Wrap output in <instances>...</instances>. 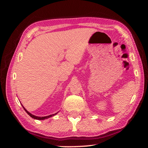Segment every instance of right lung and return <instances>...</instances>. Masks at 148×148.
<instances>
[{
    "label": "right lung",
    "instance_id": "right-lung-1",
    "mask_svg": "<svg viewBox=\"0 0 148 148\" xmlns=\"http://www.w3.org/2000/svg\"><path fill=\"white\" fill-rule=\"evenodd\" d=\"M23 109L25 110V112H27V114H29V116L32 117V118H33V119H37V120H44V119H48V118H50V117L54 116V115H55V114H56H56H52V115H49V116H35V115L32 114L31 113L28 112V111H27V110H26V109H25V108H24V107H23Z\"/></svg>",
    "mask_w": 148,
    "mask_h": 148
}]
</instances>
